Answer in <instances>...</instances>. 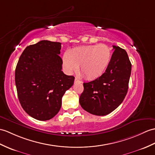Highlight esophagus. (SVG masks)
Listing matches in <instances>:
<instances>
[{"mask_svg": "<svg viewBox=\"0 0 155 155\" xmlns=\"http://www.w3.org/2000/svg\"><path fill=\"white\" fill-rule=\"evenodd\" d=\"M81 81H79L77 78H74V83H81Z\"/></svg>", "mask_w": 155, "mask_h": 155, "instance_id": "34e87169", "label": "esophagus"}]
</instances>
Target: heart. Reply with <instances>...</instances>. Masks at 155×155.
I'll list each match as a JSON object with an SVG mask.
<instances>
[{
    "label": "heart",
    "mask_w": 155,
    "mask_h": 155,
    "mask_svg": "<svg viewBox=\"0 0 155 155\" xmlns=\"http://www.w3.org/2000/svg\"><path fill=\"white\" fill-rule=\"evenodd\" d=\"M111 58V49L105 44L81 46L63 57L64 69L69 73L78 69L88 79L98 77L106 70Z\"/></svg>",
    "instance_id": "heart-1"
}]
</instances>
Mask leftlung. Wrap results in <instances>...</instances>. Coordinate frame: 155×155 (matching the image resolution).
Returning a JSON list of instances; mask_svg holds the SVG:
<instances>
[{
	"mask_svg": "<svg viewBox=\"0 0 155 155\" xmlns=\"http://www.w3.org/2000/svg\"><path fill=\"white\" fill-rule=\"evenodd\" d=\"M114 51L105 73L95 80L84 82L79 103L84 110L96 116H106L124 101L128 91L131 63L127 52L113 45Z\"/></svg>",
	"mask_w": 155,
	"mask_h": 155,
	"instance_id": "1",
	"label": "left lung"
}]
</instances>
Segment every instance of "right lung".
Wrapping results in <instances>:
<instances>
[{
    "mask_svg": "<svg viewBox=\"0 0 155 155\" xmlns=\"http://www.w3.org/2000/svg\"><path fill=\"white\" fill-rule=\"evenodd\" d=\"M61 44L42 40L28 46L20 55L15 70L20 103L31 117L40 121L59 112L64 93L74 77L63 73L59 56Z\"/></svg>",
    "mask_w": 155,
    "mask_h": 155,
    "instance_id": "obj_1",
    "label": "right lung"
}]
</instances>
